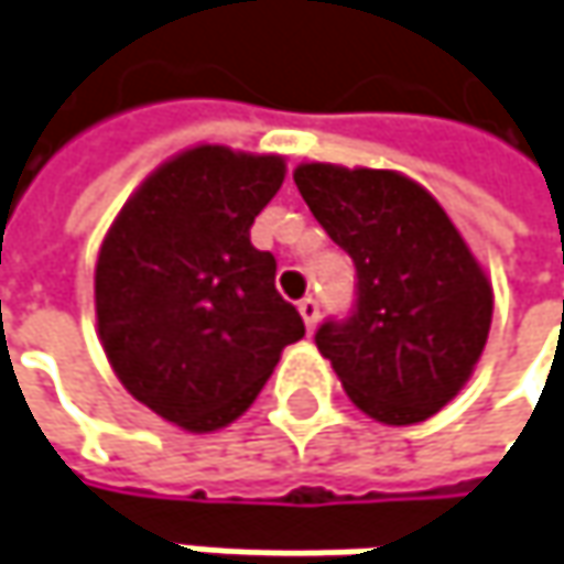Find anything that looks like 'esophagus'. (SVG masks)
Here are the masks:
<instances>
[{
  "instance_id": "esophagus-1",
  "label": "esophagus",
  "mask_w": 564,
  "mask_h": 564,
  "mask_svg": "<svg viewBox=\"0 0 564 564\" xmlns=\"http://www.w3.org/2000/svg\"><path fill=\"white\" fill-rule=\"evenodd\" d=\"M300 315H303V322H306V332H313L315 322H318V303H315L313 296L300 300Z\"/></svg>"
}]
</instances>
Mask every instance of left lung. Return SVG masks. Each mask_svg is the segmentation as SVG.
<instances>
[{
    "mask_svg": "<svg viewBox=\"0 0 564 564\" xmlns=\"http://www.w3.org/2000/svg\"><path fill=\"white\" fill-rule=\"evenodd\" d=\"M303 200L357 268V310L315 332L348 399L405 427L469 382L491 328V281L447 210L402 172L303 162Z\"/></svg>",
    "mask_w": 564,
    "mask_h": 564,
    "instance_id": "1",
    "label": "left lung"
}]
</instances>
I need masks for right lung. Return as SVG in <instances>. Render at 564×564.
<instances>
[{"mask_svg":"<svg viewBox=\"0 0 564 564\" xmlns=\"http://www.w3.org/2000/svg\"><path fill=\"white\" fill-rule=\"evenodd\" d=\"M283 155L191 147L165 159L111 223L95 264L98 338L123 389L191 434L232 424L306 335L251 246Z\"/></svg>","mask_w":564,"mask_h":564,"instance_id":"obj_1","label":"right lung"}]
</instances>
